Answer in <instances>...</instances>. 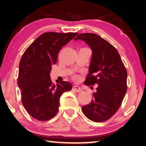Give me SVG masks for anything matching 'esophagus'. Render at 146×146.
Listing matches in <instances>:
<instances>
[{
	"instance_id": "esophagus-1",
	"label": "esophagus",
	"mask_w": 146,
	"mask_h": 146,
	"mask_svg": "<svg viewBox=\"0 0 146 146\" xmlns=\"http://www.w3.org/2000/svg\"><path fill=\"white\" fill-rule=\"evenodd\" d=\"M72 90L76 92H82L81 88L79 86H74L72 88Z\"/></svg>"
}]
</instances>
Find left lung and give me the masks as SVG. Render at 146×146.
I'll return each mask as SVG.
<instances>
[{
	"label": "left lung",
	"mask_w": 146,
	"mask_h": 146,
	"mask_svg": "<svg viewBox=\"0 0 146 146\" xmlns=\"http://www.w3.org/2000/svg\"><path fill=\"white\" fill-rule=\"evenodd\" d=\"M79 39L85 41L92 50L84 84H98L92 101L83 106L82 111L95 122L106 121L118 110L126 93V68L116 48L96 34H80L74 40Z\"/></svg>",
	"instance_id": "8db88e82"
}]
</instances>
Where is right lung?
Returning <instances> with one entry per match:
<instances>
[{"instance_id": "obj_1", "label": "right lung", "mask_w": 146, "mask_h": 146, "mask_svg": "<svg viewBox=\"0 0 146 146\" xmlns=\"http://www.w3.org/2000/svg\"><path fill=\"white\" fill-rule=\"evenodd\" d=\"M77 35L54 32L42 34L21 58L18 86L21 90L22 103L27 112L37 120L46 121L54 117L58 111L60 97L72 88L66 81L54 84L50 73L62 48Z\"/></svg>"}]
</instances>
